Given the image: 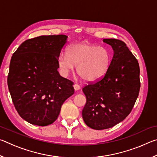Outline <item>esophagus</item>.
I'll return each instance as SVG.
<instances>
[{
  "mask_svg": "<svg viewBox=\"0 0 157 157\" xmlns=\"http://www.w3.org/2000/svg\"><path fill=\"white\" fill-rule=\"evenodd\" d=\"M73 87H74V89L75 90V91H78V90L80 89V86H79V85L75 84L73 85Z\"/></svg>",
  "mask_w": 157,
  "mask_h": 157,
  "instance_id": "esophagus-1",
  "label": "esophagus"
}]
</instances>
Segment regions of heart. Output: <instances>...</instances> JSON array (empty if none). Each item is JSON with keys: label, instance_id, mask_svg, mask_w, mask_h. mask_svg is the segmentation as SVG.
<instances>
[{"label": "heart", "instance_id": "1", "mask_svg": "<svg viewBox=\"0 0 157 157\" xmlns=\"http://www.w3.org/2000/svg\"><path fill=\"white\" fill-rule=\"evenodd\" d=\"M111 55L107 48L82 42L69 46L67 51L58 57L57 63L63 76H67L77 66L78 75L89 82L102 78L109 70Z\"/></svg>", "mask_w": 157, "mask_h": 157}]
</instances>
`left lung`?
<instances>
[{"instance_id": "left-lung-1", "label": "left lung", "mask_w": 157, "mask_h": 157, "mask_svg": "<svg viewBox=\"0 0 157 157\" xmlns=\"http://www.w3.org/2000/svg\"><path fill=\"white\" fill-rule=\"evenodd\" d=\"M103 42L113 50L109 70L100 80L82 89L86 98L82 118L87 126L96 130L123 121L131 112L140 86L139 64L126 44L116 39Z\"/></svg>"}]
</instances>
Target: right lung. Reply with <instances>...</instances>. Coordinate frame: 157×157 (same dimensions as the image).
<instances>
[{
	"instance_id": "obj_1",
	"label": "right lung",
	"mask_w": 157,
	"mask_h": 157,
	"mask_svg": "<svg viewBox=\"0 0 157 157\" xmlns=\"http://www.w3.org/2000/svg\"><path fill=\"white\" fill-rule=\"evenodd\" d=\"M67 39L59 34L28 39L12 55L7 85L18 113L29 123L52 124L74 94L73 82L57 71L58 57Z\"/></svg>"
}]
</instances>
